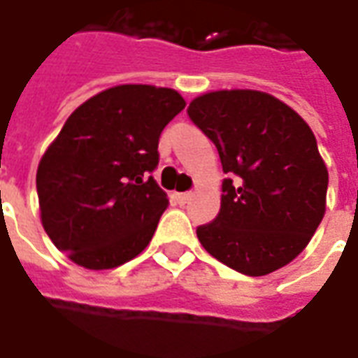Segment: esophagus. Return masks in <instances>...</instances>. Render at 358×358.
<instances>
[{"mask_svg": "<svg viewBox=\"0 0 358 358\" xmlns=\"http://www.w3.org/2000/svg\"><path fill=\"white\" fill-rule=\"evenodd\" d=\"M174 198H176L180 206H184V203H188L189 199H192V192H182V194H176Z\"/></svg>", "mask_w": 358, "mask_h": 358, "instance_id": "obj_1", "label": "esophagus"}]
</instances>
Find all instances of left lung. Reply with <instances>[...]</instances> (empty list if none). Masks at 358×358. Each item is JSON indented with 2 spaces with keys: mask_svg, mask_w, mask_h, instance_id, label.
<instances>
[{
  "mask_svg": "<svg viewBox=\"0 0 358 358\" xmlns=\"http://www.w3.org/2000/svg\"><path fill=\"white\" fill-rule=\"evenodd\" d=\"M188 115L213 141L231 176L221 186L217 217L196 229L201 247L247 276L286 266L325 213L329 174L310 125L257 90L203 94Z\"/></svg>",
  "mask_w": 358,
  "mask_h": 358,
  "instance_id": "left-lung-1",
  "label": "left lung"
}]
</instances>
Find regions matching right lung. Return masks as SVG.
Wrapping results in <instances>:
<instances>
[{
  "label": "right lung",
  "mask_w": 358,
  "mask_h": 358,
  "mask_svg": "<svg viewBox=\"0 0 358 358\" xmlns=\"http://www.w3.org/2000/svg\"><path fill=\"white\" fill-rule=\"evenodd\" d=\"M184 108L176 90L123 84L66 119L38 162L36 194L46 235L70 261L106 271L145 250L169 208L148 174L162 129Z\"/></svg>",
  "instance_id": "obj_1"
}]
</instances>
